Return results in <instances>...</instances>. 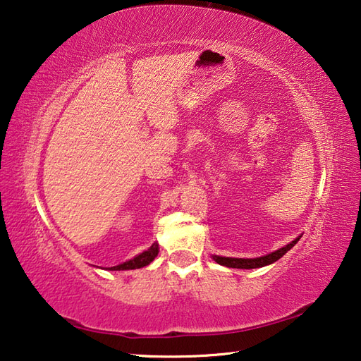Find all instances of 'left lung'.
<instances>
[{
    "mask_svg": "<svg viewBox=\"0 0 361 361\" xmlns=\"http://www.w3.org/2000/svg\"><path fill=\"white\" fill-rule=\"evenodd\" d=\"M298 236L290 244H287L283 248H278L276 252H271L266 256H259V258H226V256H218V255H213V259L221 264V266H226V267H233V269H258V267H264V266H269V264L278 261L281 256H284L287 252L290 250V248L300 241Z\"/></svg>",
    "mask_w": 361,
    "mask_h": 361,
    "instance_id": "1",
    "label": "left lung"
}]
</instances>
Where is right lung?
<instances>
[{
	"instance_id": "obj_1",
	"label": "right lung",
	"mask_w": 361,
	"mask_h": 361,
	"mask_svg": "<svg viewBox=\"0 0 361 361\" xmlns=\"http://www.w3.org/2000/svg\"><path fill=\"white\" fill-rule=\"evenodd\" d=\"M159 253V244L154 243L153 245H151L148 250H145L143 253L134 256L133 259L126 261L123 264H118V266H114L111 267L109 270H134V269H140V267H145L148 266L149 262H153V259L156 258Z\"/></svg>"
}]
</instances>
